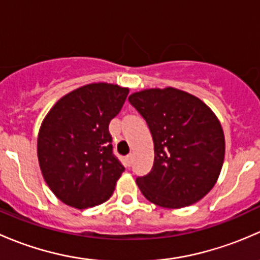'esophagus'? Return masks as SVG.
Here are the masks:
<instances>
[{"label": "esophagus", "instance_id": "34e87169", "mask_svg": "<svg viewBox=\"0 0 260 260\" xmlns=\"http://www.w3.org/2000/svg\"><path fill=\"white\" fill-rule=\"evenodd\" d=\"M132 162H133V154H128V156L125 157V165L129 167L131 165H132Z\"/></svg>", "mask_w": 260, "mask_h": 260}]
</instances>
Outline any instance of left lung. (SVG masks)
<instances>
[{"label":"left lung","mask_w":260,"mask_h":260,"mask_svg":"<svg viewBox=\"0 0 260 260\" xmlns=\"http://www.w3.org/2000/svg\"><path fill=\"white\" fill-rule=\"evenodd\" d=\"M128 101L153 140V166L136 180L141 192L167 209L198 203L214 187L224 164L225 138L216 115L195 95L171 86L137 91Z\"/></svg>","instance_id":"left-lung-1"}]
</instances>
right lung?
I'll return each mask as SVG.
<instances>
[{
    "mask_svg": "<svg viewBox=\"0 0 260 260\" xmlns=\"http://www.w3.org/2000/svg\"><path fill=\"white\" fill-rule=\"evenodd\" d=\"M129 89L91 83L70 91L44 118L38 158L54 195L75 209L106 203L124 167L112 151L109 122L120 112Z\"/></svg>",
    "mask_w": 260,
    "mask_h": 260,
    "instance_id": "add662e5",
    "label": "right lung"
}]
</instances>
